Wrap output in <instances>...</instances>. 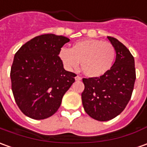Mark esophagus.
<instances>
[{"mask_svg":"<svg viewBox=\"0 0 147 147\" xmlns=\"http://www.w3.org/2000/svg\"><path fill=\"white\" fill-rule=\"evenodd\" d=\"M75 79H76V80H81L82 78L80 77V76H76V77H75Z\"/></svg>","mask_w":147,"mask_h":147,"instance_id":"34e87169","label":"esophagus"}]
</instances>
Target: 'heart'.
Segmentation results:
<instances>
[{
	"label": "heart",
	"mask_w": 147,
	"mask_h": 147,
	"mask_svg": "<svg viewBox=\"0 0 147 147\" xmlns=\"http://www.w3.org/2000/svg\"><path fill=\"white\" fill-rule=\"evenodd\" d=\"M59 57L67 70L76 69L81 62V70L85 76L99 77L110 70L116 51L110 42L85 39L74 43L71 49L62 47Z\"/></svg>",
	"instance_id": "obj_1"
}]
</instances>
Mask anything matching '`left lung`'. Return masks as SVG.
<instances>
[{"label":"left lung","mask_w":147,"mask_h":147,"mask_svg":"<svg viewBox=\"0 0 147 147\" xmlns=\"http://www.w3.org/2000/svg\"><path fill=\"white\" fill-rule=\"evenodd\" d=\"M116 51V60L110 70L100 77L84 78V109L92 118L109 121L119 115L132 96L136 71L134 56L115 38L108 36Z\"/></svg>","instance_id":"left-lung-1"}]
</instances>
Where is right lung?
Returning a JSON list of instances; mask_svg holds the SVG:
<instances>
[{
  "instance_id": "add662e5",
  "label": "right lung",
  "mask_w": 147,
  "mask_h": 147,
  "mask_svg": "<svg viewBox=\"0 0 147 147\" xmlns=\"http://www.w3.org/2000/svg\"><path fill=\"white\" fill-rule=\"evenodd\" d=\"M70 41L63 36H37L16 52L11 67L12 91L20 110L32 119H46L60 107L76 75L63 68L59 52Z\"/></svg>"
}]
</instances>
